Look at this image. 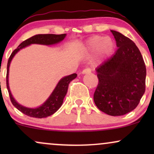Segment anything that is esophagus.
<instances>
[{
  "label": "esophagus",
  "mask_w": 154,
  "mask_h": 154,
  "mask_svg": "<svg viewBox=\"0 0 154 154\" xmlns=\"http://www.w3.org/2000/svg\"><path fill=\"white\" fill-rule=\"evenodd\" d=\"M91 72V68H86L85 69L82 70V74H89Z\"/></svg>",
  "instance_id": "obj_1"
}]
</instances>
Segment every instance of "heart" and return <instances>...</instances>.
<instances>
[{"label":"heart","mask_w":154,"mask_h":154,"mask_svg":"<svg viewBox=\"0 0 154 154\" xmlns=\"http://www.w3.org/2000/svg\"><path fill=\"white\" fill-rule=\"evenodd\" d=\"M114 46L115 44L111 37L95 35L88 40L85 48L88 52L92 53L98 51L100 56H106L112 54Z\"/></svg>","instance_id":"heart-1"}]
</instances>
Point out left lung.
I'll use <instances>...</instances> for the list:
<instances>
[{"instance_id": "left-lung-1", "label": "left lung", "mask_w": 154, "mask_h": 154, "mask_svg": "<svg viewBox=\"0 0 154 154\" xmlns=\"http://www.w3.org/2000/svg\"><path fill=\"white\" fill-rule=\"evenodd\" d=\"M118 49L96 68V106L111 116H122L137 106L146 91V68L138 48L125 35L111 30Z\"/></svg>"}]
</instances>
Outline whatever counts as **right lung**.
I'll list each match as a JSON object with an SVG mask.
<instances>
[{
  "mask_svg": "<svg viewBox=\"0 0 154 154\" xmlns=\"http://www.w3.org/2000/svg\"><path fill=\"white\" fill-rule=\"evenodd\" d=\"M66 37V34L61 35H54V34H44V35H36L34 36L31 37L27 40L23 41L20 45H19L17 48H16L14 51L11 54L9 59H8V63H7V73H6V87L8 89V94L11 101L12 104L24 114L25 115H27L31 117L35 118H44L49 116L52 114H54L56 111L59 110V109L63 103V98L67 93L68 90L69 84L71 81L73 80L77 77V74H72L66 77H63L60 79L59 83L57 84L56 87L55 88L54 91L52 92L51 95L49 96V98L46 100V101L44 103L43 105L40 106V107L35 108V109H31V108L24 107L23 106L20 105L16 101L14 98L12 96L11 93L9 89V85H8V72H9V66L11 61L15 54L22 49L23 48H25L31 44H42V45H53L60 43L61 41L64 39Z\"/></svg>",
  "mask_w": 154,
  "mask_h": 154,
  "instance_id": "obj_1",
  "label": "right lung"
}]
</instances>
